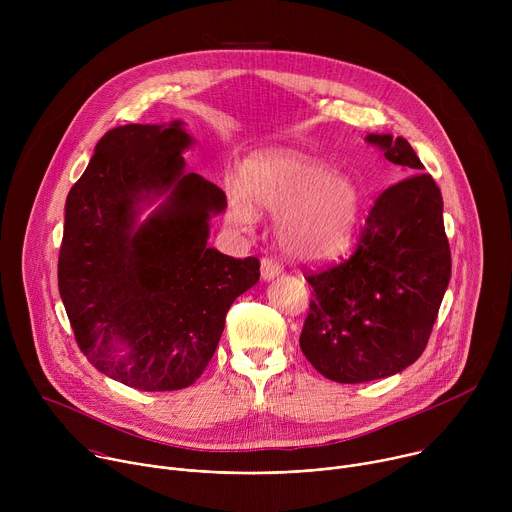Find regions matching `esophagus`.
I'll use <instances>...</instances> for the list:
<instances>
[{
  "label": "esophagus",
  "mask_w": 512,
  "mask_h": 512,
  "mask_svg": "<svg viewBox=\"0 0 512 512\" xmlns=\"http://www.w3.org/2000/svg\"><path fill=\"white\" fill-rule=\"evenodd\" d=\"M283 273V267L279 265V261H275L273 257H263L261 259V277L265 281H271L275 277H279Z\"/></svg>",
  "instance_id": "34e87169"
}]
</instances>
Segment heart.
Returning a JSON list of instances; mask_svg holds the SVG:
<instances>
[{
  "label": "heart",
  "mask_w": 512,
  "mask_h": 512,
  "mask_svg": "<svg viewBox=\"0 0 512 512\" xmlns=\"http://www.w3.org/2000/svg\"><path fill=\"white\" fill-rule=\"evenodd\" d=\"M229 216L237 225L255 221V212L277 214L281 247L298 259L316 261L338 253L350 239L360 196L348 178L296 154H259L227 188Z\"/></svg>",
  "instance_id": "1"
}]
</instances>
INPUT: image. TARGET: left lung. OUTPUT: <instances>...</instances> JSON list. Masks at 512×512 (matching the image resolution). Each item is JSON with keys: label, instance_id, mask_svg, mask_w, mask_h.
Masks as SVG:
<instances>
[{"label": "left lung", "instance_id": "8db88e82", "mask_svg": "<svg viewBox=\"0 0 512 512\" xmlns=\"http://www.w3.org/2000/svg\"><path fill=\"white\" fill-rule=\"evenodd\" d=\"M367 141L401 166L375 200L350 259L308 273L316 298L300 336L312 367L336 383L401 373L427 346L452 275L444 200L407 139Z\"/></svg>", "mask_w": 512, "mask_h": 512}]
</instances>
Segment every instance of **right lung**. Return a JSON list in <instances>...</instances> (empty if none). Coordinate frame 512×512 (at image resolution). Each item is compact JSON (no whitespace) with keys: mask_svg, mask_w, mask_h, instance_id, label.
Wrapping results in <instances>:
<instances>
[{"mask_svg":"<svg viewBox=\"0 0 512 512\" xmlns=\"http://www.w3.org/2000/svg\"><path fill=\"white\" fill-rule=\"evenodd\" d=\"M182 121L107 131L70 188L58 289L77 344L103 375L139 391H178L206 369L259 259L208 241L225 192L186 172ZM167 194L143 224L142 202Z\"/></svg>","mask_w":512,"mask_h":512,"instance_id":"obj_1","label":"right lung"}]
</instances>
